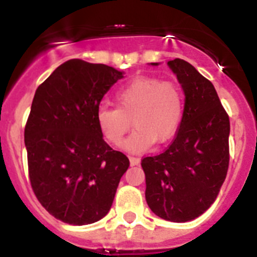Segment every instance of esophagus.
<instances>
[{"label":"esophagus","instance_id":"34e87169","mask_svg":"<svg viewBox=\"0 0 257 257\" xmlns=\"http://www.w3.org/2000/svg\"><path fill=\"white\" fill-rule=\"evenodd\" d=\"M140 163V158H136V157H130V165L131 166H138Z\"/></svg>","mask_w":257,"mask_h":257}]
</instances>
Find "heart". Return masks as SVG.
<instances>
[{"label":"heart","mask_w":257,"mask_h":257,"mask_svg":"<svg viewBox=\"0 0 257 257\" xmlns=\"http://www.w3.org/2000/svg\"><path fill=\"white\" fill-rule=\"evenodd\" d=\"M117 108L100 105L96 124L109 144L119 147L130 130L135 131L124 143V149L144 152L154 142L165 144L174 138L184 112L181 90L171 81L157 77H138L115 94Z\"/></svg>","instance_id":"obj_1"}]
</instances>
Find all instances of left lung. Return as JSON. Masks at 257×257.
<instances>
[{
  "mask_svg": "<svg viewBox=\"0 0 257 257\" xmlns=\"http://www.w3.org/2000/svg\"><path fill=\"white\" fill-rule=\"evenodd\" d=\"M167 64L183 86L185 106L171 144L162 153L142 160L145 199L157 216L185 222L212 205L225 180L230 123L206 77L183 59Z\"/></svg>",
  "mask_w": 257,
  "mask_h": 257,
  "instance_id": "1",
  "label": "left lung"
}]
</instances>
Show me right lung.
Here are the masks:
<instances>
[{
	"instance_id": "right-lung-1",
	"label": "right lung",
	"mask_w": 257,
	"mask_h": 257,
	"mask_svg": "<svg viewBox=\"0 0 257 257\" xmlns=\"http://www.w3.org/2000/svg\"><path fill=\"white\" fill-rule=\"evenodd\" d=\"M122 72L72 59L38 86L24 130L32 189L45 210L72 225L103 219L130 161L96 124L101 99Z\"/></svg>"
}]
</instances>
